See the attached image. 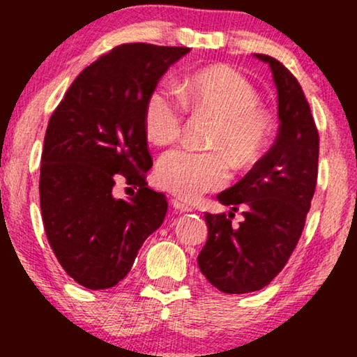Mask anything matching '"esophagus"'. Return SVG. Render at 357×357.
Wrapping results in <instances>:
<instances>
[{
  "label": "esophagus",
  "mask_w": 357,
  "mask_h": 357,
  "mask_svg": "<svg viewBox=\"0 0 357 357\" xmlns=\"http://www.w3.org/2000/svg\"><path fill=\"white\" fill-rule=\"evenodd\" d=\"M173 206H174V210H178V211H181V213H190V211H192V206L191 204H188V203H184V202H181V199H173Z\"/></svg>",
  "instance_id": "1"
}]
</instances>
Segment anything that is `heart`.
Returning a JSON list of instances; mask_svg holds the SVG:
<instances>
[{"label":"heart","instance_id":"obj_1","mask_svg":"<svg viewBox=\"0 0 357 357\" xmlns=\"http://www.w3.org/2000/svg\"><path fill=\"white\" fill-rule=\"evenodd\" d=\"M181 98L184 105L173 89H154L146 100L144 129L149 141L165 146L181 134L184 105L216 117L210 137V146L216 151H167L155 166L159 188L179 198L195 199L202 192L227 184L230 178L228 157L240 169L252 166L267 149L273 124L268 110L258 104L255 87L227 65L191 75L181 87Z\"/></svg>","mask_w":357,"mask_h":357}]
</instances>
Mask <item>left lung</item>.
I'll list each match as a JSON object with an SVG mask.
<instances>
[{
  "label": "left lung",
  "instance_id": "obj_1",
  "mask_svg": "<svg viewBox=\"0 0 357 357\" xmlns=\"http://www.w3.org/2000/svg\"><path fill=\"white\" fill-rule=\"evenodd\" d=\"M255 56L272 70L280 126L268 153L216 196L231 211L204 213L208 240L198 267L225 294L255 292L278 275L301 238L317 183L319 132L304 90L280 61ZM238 207L244 208L245 220L231 227L232 211Z\"/></svg>",
  "mask_w": 357,
  "mask_h": 357
}]
</instances>
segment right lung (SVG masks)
<instances>
[{
	"mask_svg": "<svg viewBox=\"0 0 357 357\" xmlns=\"http://www.w3.org/2000/svg\"><path fill=\"white\" fill-rule=\"evenodd\" d=\"M186 47L124 43L73 80L52 114L40 169V206L48 243L77 284L117 285L139 248L165 221L166 196L147 188L153 166L144 107ZM124 181L138 191L116 199Z\"/></svg>",
	"mask_w": 357,
	"mask_h": 357,
	"instance_id": "obj_1",
	"label": "right lung"
}]
</instances>
